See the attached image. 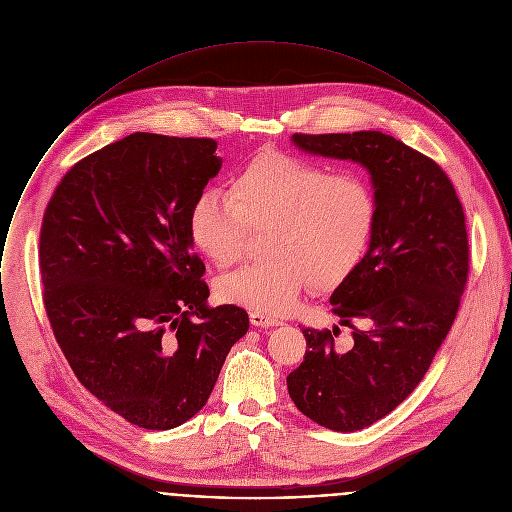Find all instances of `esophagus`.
Returning <instances> with one entry per match:
<instances>
[{"label":"esophagus","instance_id":"34e87169","mask_svg":"<svg viewBox=\"0 0 512 512\" xmlns=\"http://www.w3.org/2000/svg\"><path fill=\"white\" fill-rule=\"evenodd\" d=\"M249 320L253 326H261V328H269V326H279L283 324V320L267 314V312H261V310H251L249 312Z\"/></svg>","mask_w":512,"mask_h":512}]
</instances>
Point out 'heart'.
<instances>
[{
  "instance_id": "heart-1",
  "label": "heart",
  "mask_w": 512,
  "mask_h": 512,
  "mask_svg": "<svg viewBox=\"0 0 512 512\" xmlns=\"http://www.w3.org/2000/svg\"><path fill=\"white\" fill-rule=\"evenodd\" d=\"M378 219L372 182L358 170L326 166L287 152H261L229 180L227 196L205 190L190 207L188 233L207 261L241 257L247 229L267 227V259L217 283V295L261 312H285L314 285L334 289L364 261Z\"/></svg>"
}]
</instances>
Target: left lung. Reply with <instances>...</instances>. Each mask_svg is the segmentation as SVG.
I'll use <instances>...</instances> for the list:
<instances>
[{
    "mask_svg": "<svg viewBox=\"0 0 512 512\" xmlns=\"http://www.w3.org/2000/svg\"><path fill=\"white\" fill-rule=\"evenodd\" d=\"M293 142L362 164L378 198L372 245L330 297L354 344L338 352L340 328H305V360L287 376L291 400L312 421L358 431L415 390L457 316L469 275L465 213L439 164L390 134L297 132Z\"/></svg>",
    "mask_w": 512,
    "mask_h": 512,
    "instance_id": "obj_1",
    "label": "left lung"
}]
</instances>
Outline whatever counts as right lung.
<instances>
[{
  "instance_id": "add662e5",
  "label": "right lung",
  "mask_w": 512,
  "mask_h": 512,
  "mask_svg": "<svg viewBox=\"0 0 512 512\" xmlns=\"http://www.w3.org/2000/svg\"><path fill=\"white\" fill-rule=\"evenodd\" d=\"M213 138L134 132L79 160L43 213L39 271L79 382L126 421L172 429L204 408L249 316L209 307L188 215L219 172Z\"/></svg>"
}]
</instances>
